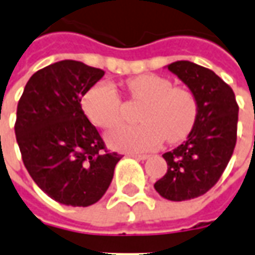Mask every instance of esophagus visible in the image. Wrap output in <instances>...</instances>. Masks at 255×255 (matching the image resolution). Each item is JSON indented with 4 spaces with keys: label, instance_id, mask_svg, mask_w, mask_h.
I'll return each mask as SVG.
<instances>
[{
    "label": "esophagus",
    "instance_id": "esophagus-1",
    "mask_svg": "<svg viewBox=\"0 0 255 255\" xmlns=\"http://www.w3.org/2000/svg\"><path fill=\"white\" fill-rule=\"evenodd\" d=\"M131 157H133V158H136V160H147L149 158V155H146V154H129Z\"/></svg>",
    "mask_w": 255,
    "mask_h": 255
}]
</instances>
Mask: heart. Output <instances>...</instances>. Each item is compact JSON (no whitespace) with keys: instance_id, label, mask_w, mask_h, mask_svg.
<instances>
[{"instance_id":"1","label":"heart","mask_w":255,"mask_h":255,"mask_svg":"<svg viewBox=\"0 0 255 255\" xmlns=\"http://www.w3.org/2000/svg\"><path fill=\"white\" fill-rule=\"evenodd\" d=\"M133 98L146 102L139 126H119L108 132L112 147L124 151H149L166 138L179 142L187 135L197 119V100L187 89L173 87L171 80L158 75H140L128 82ZM82 105L91 122L109 128L120 122L122 100L111 83H98L84 94Z\"/></svg>"}]
</instances>
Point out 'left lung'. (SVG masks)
<instances>
[{"label": "left lung", "mask_w": 255, "mask_h": 255, "mask_svg": "<svg viewBox=\"0 0 255 255\" xmlns=\"http://www.w3.org/2000/svg\"><path fill=\"white\" fill-rule=\"evenodd\" d=\"M166 68L187 86L198 105L186 142L162 154L168 171L154 184L161 197L180 202L203 195L223 175L235 149L239 108L232 89L213 71L184 60Z\"/></svg>", "instance_id": "obj_1"}]
</instances>
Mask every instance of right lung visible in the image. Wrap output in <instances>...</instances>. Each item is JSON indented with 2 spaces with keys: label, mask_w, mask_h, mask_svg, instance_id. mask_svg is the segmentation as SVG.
Listing matches in <instances>:
<instances>
[{
  "label": "right lung",
  "mask_w": 255,
  "mask_h": 255,
  "mask_svg": "<svg viewBox=\"0 0 255 255\" xmlns=\"http://www.w3.org/2000/svg\"><path fill=\"white\" fill-rule=\"evenodd\" d=\"M105 72L63 60L35 72L17 105L16 140L32 180L49 197L90 206L109 188L122 155L105 143L82 109V97Z\"/></svg>",
  "instance_id": "obj_1"
}]
</instances>
